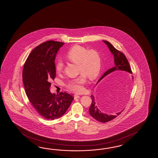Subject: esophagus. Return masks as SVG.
<instances>
[{
	"label": "esophagus",
	"mask_w": 158,
	"mask_h": 158,
	"mask_svg": "<svg viewBox=\"0 0 158 158\" xmlns=\"http://www.w3.org/2000/svg\"><path fill=\"white\" fill-rule=\"evenodd\" d=\"M80 97V95H78L77 94H75V95H74V99H77V98H79Z\"/></svg>",
	"instance_id": "esophagus-1"
}]
</instances>
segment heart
<instances>
[{
  "mask_svg": "<svg viewBox=\"0 0 158 158\" xmlns=\"http://www.w3.org/2000/svg\"><path fill=\"white\" fill-rule=\"evenodd\" d=\"M66 57L71 62L78 65L79 77L70 80L67 86L70 90L75 93L84 91L83 85L86 81V76L90 80L97 77L102 67V59L99 52L95 50H89L79 45L72 47L68 52ZM64 64L62 61H57L56 69L60 72L63 70Z\"/></svg>",
  "mask_w": 158,
  "mask_h": 158,
  "instance_id": "1",
  "label": "heart"
}]
</instances>
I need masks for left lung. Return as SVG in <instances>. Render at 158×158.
Wrapping results in <instances>:
<instances>
[{
	"label": "left lung",
	"instance_id": "left-lung-1",
	"mask_svg": "<svg viewBox=\"0 0 158 158\" xmlns=\"http://www.w3.org/2000/svg\"><path fill=\"white\" fill-rule=\"evenodd\" d=\"M103 42L107 46L111 54L114 56V67L108 69L102 75V76L98 81L97 85L107 76L111 74L112 73H114V72H125L131 74L132 73L129 62L124 55L120 51L116 50L109 42L107 40H103ZM131 78L132 80H133V77L132 76ZM91 98L92 99V103L91 104L90 107L89 108V114L94 119H95L97 121H100L102 123H106L108 121H111L112 120L114 119L116 117H117L118 115L120 114L122 111L124 110L123 109L120 112H117L115 114H107L106 113L102 112L98 109L97 105L96 104L95 96L93 95H91Z\"/></svg>",
	"mask_w": 158,
	"mask_h": 158
}]
</instances>
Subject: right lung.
I'll list each match as a JSON object with an SVG mask.
<instances>
[{
  "mask_svg": "<svg viewBox=\"0 0 158 158\" xmlns=\"http://www.w3.org/2000/svg\"><path fill=\"white\" fill-rule=\"evenodd\" d=\"M64 43L48 40L31 52L24 64L23 81L25 93L38 114L47 120L60 118L70 106L73 97L61 92L56 95L50 90L56 77L55 60Z\"/></svg>",
  "mask_w": 158,
  "mask_h": 158,
  "instance_id": "add662e5",
  "label": "right lung"
}]
</instances>
